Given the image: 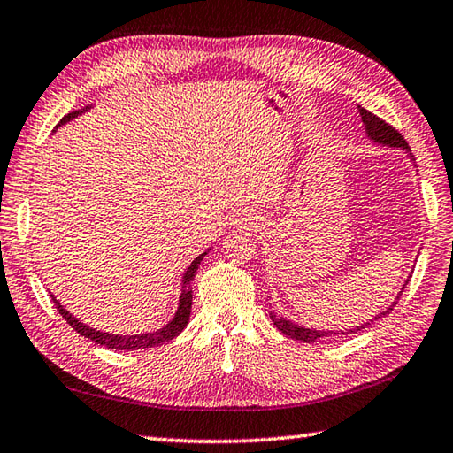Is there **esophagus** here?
Instances as JSON below:
<instances>
[{"mask_svg": "<svg viewBox=\"0 0 453 453\" xmlns=\"http://www.w3.org/2000/svg\"><path fill=\"white\" fill-rule=\"evenodd\" d=\"M250 224H251V218H247V216L235 218V226H250Z\"/></svg>", "mask_w": 453, "mask_h": 453, "instance_id": "obj_1", "label": "esophagus"}]
</instances>
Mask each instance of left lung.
<instances>
[{
  "mask_svg": "<svg viewBox=\"0 0 453 453\" xmlns=\"http://www.w3.org/2000/svg\"><path fill=\"white\" fill-rule=\"evenodd\" d=\"M359 113H361L363 123H365L367 135H369L371 139L377 141V143L388 145V147H403V149H406V150H411L409 143H406V139L403 137V133L398 131V129H395V127L391 126V123H387L385 119H380L379 115L367 111L365 108H361V105H359ZM395 304H396V303H393V306H395ZM393 306L387 308L385 312L379 314L377 318L387 316V314L393 310ZM377 318H373V320H377ZM271 320H273L274 326L279 327V330H280L282 334L288 335V338H292V340H298V342H314V340H318V338H330V335H334V334L348 335V334H351V332H361L365 326L373 324V322H369V324L361 326V327H356V330H349V332H320V330H308V327L292 324V322L285 320V318H280V316H277V314H271Z\"/></svg>",
  "mask_w": 453,
  "mask_h": 453,
  "instance_id": "left-lung-1",
  "label": "left lung"
}]
</instances>
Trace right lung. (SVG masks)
I'll return each mask as SVG.
<instances>
[{"label": "right lung", "mask_w": 453, "mask_h": 453, "mask_svg": "<svg viewBox=\"0 0 453 453\" xmlns=\"http://www.w3.org/2000/svg\"><path fill=\"white\" fill-rule=\"evenodd\" d=\"M74 115H78V111H73V113L65 115V118L60 119V123L70 121V119L74 118ZM203 257H206V253L198 255L196 259L192 261L188 271H186V274H184L179 312H176V316L173 318V322L166 324V326L163 327V330L153 332V334H143V335H113V334H105V332L92 330V327L80 324L73 314H68L66 310L60 306V303H58V300H57L55 296L50 295V298H52V303H55V306H57V310L60 312V316L66 320V324L73 326L80 335H84V338L104 345V348H110V349H127V351L155 348V345H161V343H165V342H168V340L176 338V335H179V334L184 330L186 324H188V320H190V310H192V287H190V282H192V279H194V274H196L198 265H200V261L203 259Z\"/></svg>", "instance_id": "1"}]
</instances>
